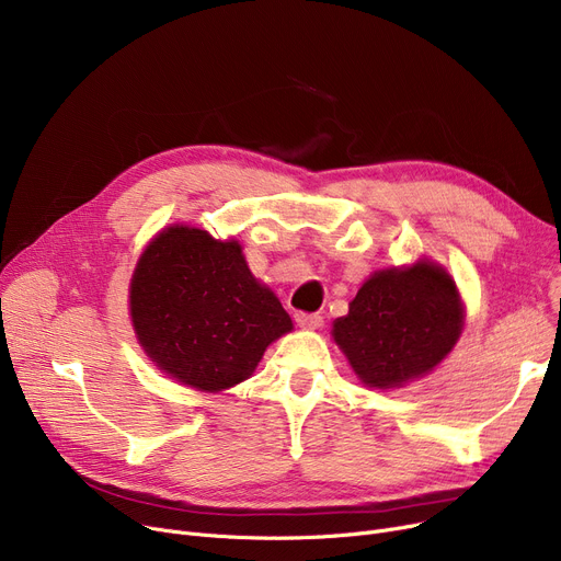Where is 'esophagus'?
I'll return each mask as SVG.
<instances>
[{"instance_id":"1","label":"esophagus","mask_w":561,"mask_h":561,"mask_svg":"<svg viewBox=\"0 0 561 561\" xmlns=\"http://www.w3.org/2000/svg\"><path fill=\"white\" fill-rule=\"evenodd\" d=\"M296 322L300 328H305V330H318V328H322V316L320 313H305V311H298L296 313Z\"/></svg>"}]
</instances>
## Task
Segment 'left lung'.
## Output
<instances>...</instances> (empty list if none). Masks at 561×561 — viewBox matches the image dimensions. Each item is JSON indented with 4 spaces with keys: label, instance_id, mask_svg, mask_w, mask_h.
<instances>
[{
    "label": "left lung",
    "instance_id": "left-lung-1",
    "mask_svg": "<svg viewBox=\"0 0 561 561\" xmlns=\"http://www.w3.org/2000/svg\"><path fill=\"white\" fill-rule=\"evenodd\" d=\"M455 282L438 265L375 273L334 322V341L368 387L393 389L430 373L461 334Z\"/></svg>",
    "mask_w": 561,
    "mask_h": 561
}]
</instances>
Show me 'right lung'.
Here are the masks:
<instances>
[{
    "label": "right lung",
    "instance_id": "add662e5",
    "mask_svg": "<svg viewBox=\"0 0 561 561\" xmlns=\"http://www.w3.org/2000/svg\"><path fill=\"white\" fill-rule=\"evenodd\" d=\"M129 305L150 359L199 391L248 379L263 350L293 330L275 293L252 277L241 245L193 227H170L142 252Z\"/></svg>",
    "mask_w": 561,
    "mask_h": 561
}]
</instances>
